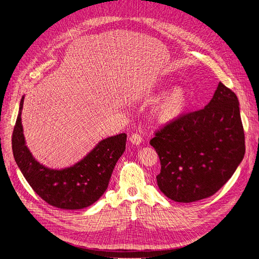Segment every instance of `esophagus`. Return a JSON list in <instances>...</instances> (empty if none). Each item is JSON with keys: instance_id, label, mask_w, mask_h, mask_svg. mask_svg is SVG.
Instances as JSON below:
<instances>
[{"instance_id": "1", "label": "esophagus", "mask_w": 259, "mask_h": 259, "mask_svg": "<svg viewBox=\"0 0 259 259\" xmlns=\"http://www.w3.org/2000/svg\"><path fill=\"white\" fill-rule=\"evenodd\" d=\"M130 140H131L132 144L140 145V144H142V142H143V137H142V135L138 134V133H134V134H133L130 137Z\"/></svg>"}]
</instances>
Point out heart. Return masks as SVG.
<instances>
[{"label": "heart", "mask_w": 259, "mask_h": 259, "mask_svg": "<svg viewBox=\"0 0 259 259\" xmlns=\"http://www.w3.org/2000/svg\"><path fill=\"white\" fill-rule=\"evenodd\" d=\"M188 92L175 88L162 99L155 110V119L161 124H169L182 116L188 105Z\"/></svg>", "instance_id": "b5f03b06"}]
</instances>
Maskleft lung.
<instances>
[{"instance_id": "8db88e82", "label": "left lung", "mask_w": 259, "mask_h": 259, "mask_svg": "<svg viewBox=\"0 0 259 259\" xmlns=\"http://www.w3.org/2000/svg\"><path fill=\"white\" fill-rule=\"evenodd\" d=\"M150 145L161 162L156 182L175 202L215 194L244 158L245 136L236 94L222 82L208 105L154 133Z\"/></svg>"}]
</instances>
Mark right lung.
Instances as JSON below:
<instances>
[{"mask_svg": "<svg viewBox=\"0 0 259 259\" xmlns=\"http://www.w3.org/2000/svg\"><path fill=\"white\" fill-rule=\"evenodd\" d=\"M23 97L15 124L12 147L15 161L31 188L50 205L81 209L95 203L107 190L117 160L125 151L126 134L108 137L75 165L51 169L36 162L25 144L21 125Z\"/></svg>", "mask_w": 259, "mask_h": 259, "instance_id": "right-lung-1", "label": "right lung"}]
</instances>
